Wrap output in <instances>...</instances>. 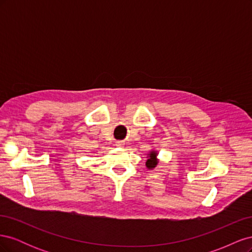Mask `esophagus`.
Segmentation results:
<instances>
[{"label":"esophagus","mask_w":252,"mask_h":252,"mask_svg":"<svg viewBox=\"0 0 252 252\" xmlns=\"http://www.w3.org/2000/svg\"><path fill=\"white\" fill-rule=\"evenodd\" d=\"M116 146H117V147H123V146H124V142H123V141H118V142L116 143Z\"/></svg>","instance_id":"esophagus-1"}]
</instances>
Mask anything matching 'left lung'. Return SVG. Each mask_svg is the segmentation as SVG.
<instances>
[{"label": "left lung", "mask_w": 252, "mask_h": 252, "mask_svg": "<svg viewBox=\"0 0 252 252\" xmlns=\"http://www.w3.org/2000/svg\"><path fill=\"white\" fill-rule=\"evenodd\" d=\"M158 152L157 150L152 149L148 152L146 163H145V165H146L148 169H155L158 166V161H159V159L158 158Z\"/></svg>", "instance_id": "1"}]
</instances>
